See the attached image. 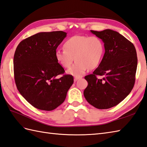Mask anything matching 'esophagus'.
<instances>
[{
  "label": "esophagus",
  "instance_id": "esophagus-1",
  "mask_svg": "<svg viewBox=\"0 0 147 147\" xmlns=\"http://www.w3.org/2000/svg\"><path fill=\"white\" fill-rule=\"evenodd\" d=\"M80 78H82V77H74V82H77V81L80 79Z\"/></svg>",
  "mask_w": 147,
  "mask_h": 147
}]
</instances>
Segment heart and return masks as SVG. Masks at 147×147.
Listing matches in <instances>:
<instances>
[{
  "label": "heart",
  "mask_w": 147,
  "mask_h": 147,
  "mask_svg": "<svg viewBox=\"0 0 147 147\" xmlns=\"http://www.w3.org/2000/svg\"><path fill=\"white\" fill-rule=\"evenodd\" d=\"M64 50L55 51V58L61 67H70L74 59L76 62L67 70V74L81 77L88 68L94 69L99 66L104 53V44L97 36L76 35L64 42Z\"/></svg>",
  "instance_id": "b5f03b06"
}]
</instances>
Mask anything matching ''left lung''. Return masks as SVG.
Segmentation results:
<instances>
[{"instance_id": "8db88e82", "label": "left lung", "mask_w": 147, "mask_h": 147, "mask_svg": "<svg viewBox=\"0 0 147 147\" xmlns=\"http://www.w3.org/2000/svg\"><path fill=\"white\" fill-rule=\"evenodd\" d=\"M90 32L102 40L105 53L93 74L85 77L88 86L84 95L87 102L96 108L109 109L118 105L133 89L137 55L131 42L117 31L105 29Z\"/></svg>"}]
</instances>
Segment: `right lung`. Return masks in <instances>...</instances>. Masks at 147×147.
<instances>
[{
	"label": "right lung",
	"mask_w": 147,
	"mask_h": 147,
	"mask_svg": "<svg viewBox=\"0 0 147 147\" xmlns=\"http://www.w3.org/2000/svg\"><path fill=\"white\" fill-rule=\"evenodd\" d=\"M65 32H41L21 41L14 56L15 82L22 96L40 110L52 111L62 104L74 83L71 75L64 74L55 51ZM58 74L63 76L59 79Z\"/></svg>",
	"instance_id": "add662e5"
}]
</instances>
